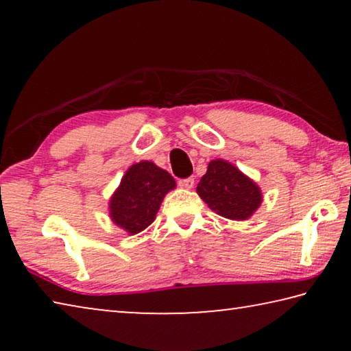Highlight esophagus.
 <instances>
[{
	"label": "esophagus",
	"instance_id": "1",
	"mask_svg": "<svg viewBox=\"0 0 351 351\" xmlns=\"http://www.w3.org/2000/svg\"><path fill=\"white\" fill-rule=\"evenodd\" d=\"M180 186L184 187V189H193L195 180H193V178H186V180H181L180 181Z\"/></svg>",
	"mask_w": 351,
	"mask_h": 351
}]
</instances>
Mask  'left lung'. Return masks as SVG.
Listing matches in <instances>:
<instances>
[{"mask_svg": "<svg viewBox=\"0 0 351 351\" xmlns=\"http://www.w3.org/2000/svg\"><path fill=\"white\" fill-rule=\"evenodd\" d=\"M197 192L213 212L235 221L252 217L263 199L257 184L224 159L209 162Z\"/></svg>", "mask_w": 351, "mask_h": 351, "instance_id": "obj_1", "label": "left lung"}]
</instances>
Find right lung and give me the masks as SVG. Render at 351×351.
I'll return each instance as SVG.
<instances>
[{
  "label": "right lung",
  "instance_id": "obj_1",
  "mask_svg": "<svg viewBox=\"0 0 351 351\" xmlns=\"http://www.w3.org/2000/svg\"><path fill=\"white\" fill-rule=\"evenodd\" d=\"M175 187L173 176L156 164H133L110 199L112 223L130 235L142 232L154 221L164 197Z\"/></svg>",
  "mask_w": 351,
  "mask_h": 351
}]
</instances>
